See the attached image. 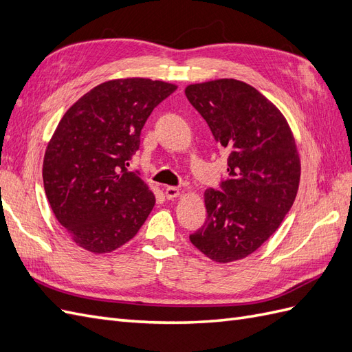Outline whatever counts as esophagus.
I'll return each instance as SVG.
<instances>
[{
  "mask_svg": "<svg viewBox=\"0 0 352 352\" xmlns=\"http://www.w3.org/2000/svg\"><path fill=\"white\" fill-rule=\"evenodd\" d=\"M164 194H166V198H167V199H173V198L179 197L180 190H179V188H176V186H167V188L164 189Z\"/></svg>",
  "mask_w": 352,
  "mask_h": 352,
  "instance_id": "1",
  "label": "esophagus"
}]
</instances>
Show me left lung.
<instances>
[{"instance_id":"1","label":"left lung","mask_w":352,"mask_h":352,"mask_svg":"<svg viewBox=\"0 0 352 352\" xmlns=\"http://www.w3.org/2000/svg\"><path fill=\"white\" fill-rule=\"evenodd\" d=\"M185 94L228 153V177L204 192L207 220L189 239L212 261L241 260L294 204L301 176L294 135L276 105L245 82L195 83Z\"/></svg>"}]
</instances>
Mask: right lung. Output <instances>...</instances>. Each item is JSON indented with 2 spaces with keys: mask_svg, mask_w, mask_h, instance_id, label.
Here are the masks:
<instances>
[{
  "mask_svg": "<svg viewBox=\"0 0 352 352\" xmlns=\"http://www.w3.org/2000/svg\"><path fill=\"white\" fill-rule=\"evenodd\" d=\"M176 85L144 78L95 87L63 116L42 167L52 212L70 238L94 254L131 241L150 214L155 197L129 172L141 131Z\"/></svg>",
  "mask_w": 352,
  "mask_h": 352,
  "instance_id": "add662e5",
  "label": "right lung"
}]
</instances>
